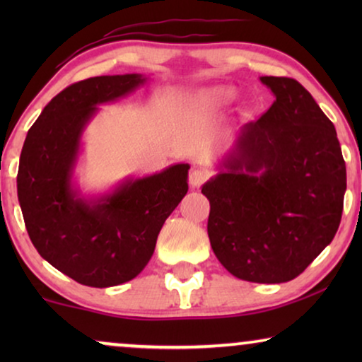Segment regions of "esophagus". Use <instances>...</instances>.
<instances>
[{"label": "esophagus", "mask_w": 362, "mask_h": 362, "mask_svg": "<svg viewBox=\"0 0 362 362\" xmlns=\"http://www.w3.org/2000/svg\"><path fill=\"white\" fill-rule=\"evenodd\" d=\"M207 177H209V173L204 171V170H199V168H197V170H192L189 173V185L192 187H199L202 182L207 180Z\"/></svg>", "instance_id": "obj_1"}]
</instances>
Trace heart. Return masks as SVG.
Returning a JSON list of instances; mask_svg holds the SVG:
<instances>
[{
	"label": "heart",
	"instance_id": "obj_1",
	"mask_svg": "<svg viewBox=\"0 0 362 362\" xmlns=\"http://www.w3.org/2000/svg\"><path fill=\"white\" fill-rule=\"evenodd\" d=\"M229 97V93L226 90H222V88H214V90L207 92L204 97H202V102L204 103H219L222 100H226V98Z\"/></svg>",
	"mask_w": 362,
	"mask_h": 362
}]
</instances>
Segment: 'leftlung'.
Returning <instances> with one entry per match:
<instances>
[{
    "label": "left lung",
    "instance_id": "obj_1",
    "mask_svg": "<svg viewBox=\"0 0 362 362\" xmlns=\"http://www.w3.org/2000/svg\"><path fill=\"white\" fill-rule=\"evenodd\" d=\"M275 100L245 123L202 186L207 234L226 270L255 284L298 276L338 230L346 163L334 125L290 77H260Z\"/></svg>",
    "mask_w": 362,
    "mask_h": 362
}]
</instances>
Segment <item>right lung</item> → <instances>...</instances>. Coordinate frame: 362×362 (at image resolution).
I'll return each mask as SVG.
<instances>
[{"instance_id": "1", "label": "right lung", "mask_w": 362, "mask_h": 362, "mask_svg": "<svg viewBox=\"0 0 362 362\" xmlns=\"http://www.w3.org/2000/svg\"><path fill=\"white\" fill-rule=\"evenodd\" d=\"M145 82L141 74H125L72 83L44 107L24 140L18 199L29 239L42 259L82 285L107 288L135 279L187 192L189 165L128 180L97 199H86L72 185L82 132L97 105Z\"/></svg>"}]
</instances>
